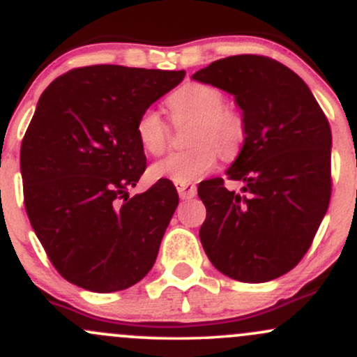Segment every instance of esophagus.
I'll return each instance as SVG.
<instances>
[{"mask_svg":"<svg viewBox=\"0 0 357 357\" xmlns=\"http://www.w3.org/2000/svg\"><path fill=\"white\" fill-rule=\"evenodd\" d=\"M176 188H178L179 198L181 199H191L197 197V186L195 185H190V183H178Z\"/></svg>","mask_w":357,"mask_h":357,"instance_id":"esophagus-1","label":"esophagus"}]
</instances>
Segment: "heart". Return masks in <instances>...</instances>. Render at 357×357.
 Segmentation results:
<instances>
[{"instance_id":"b5f03b06","label":"heart","mask_w":357,"mask_h":357,"mask_svg":"<svg viewBox=\"0 0 357 357\" xmlns=\"http://www.w3.org/2000/svg\"><path fill=\"white\" fill-rule=\"evenodd\" d=\"M174 119H193L191 149L172 152L151 166L154 179L171 183L198 181L217 166L218 154L232 158L245 139V121L241 112L223 107L220 89L202 83H186L167 98ZM139 144L149 154H162L167 144V125L155 109L147 108L135 123Z\"/></svg>"}]
</instances>
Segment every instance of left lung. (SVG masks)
<instances>
[{"mask_svg": "<svg viewBox=\"0 0 357 357\" xmlns=\"http://www.w3.org/2000/svg\"><path fill=\"white\" fill-rule=\"evenodd\" d=\"M236 96L244 146L227 169L242 181H203L206 206L199 241L211 264L244 283H264L295 268L310 249L332 191L327 116L298 74L264 56H232L193 74Z\"/></svg>", "mask_w": 357, "mask_h": 357, "instance_id": "left-lung-1", "label": "left lung"}]
</instances>
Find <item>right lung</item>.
<instances>
[{"instance_id":"obj_1","label":"right lung","mask_w":357,"mask_h":357,"mask_svg":"<svg viewBox=\"0 0 357 357\" xmlns=\"http://www.w3.org/2000/svg\"><path fill=\"white\" fill-rule=\"evenodd\" d=\"M183 77L185 70L88 66L42 93L20 151L23 198L38 241L69 283L120 291L154 266L179 198L160 179L128 197L146 171L135 123Z\"/></svg>"}]
</instances>
